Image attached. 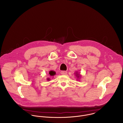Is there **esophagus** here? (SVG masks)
<instances>
[{"label":"esophagus","mask_w":123,"mask_h":123,"mask_svg":"<svg viewBox=\"0 0 123 123\" xmlns=\"http://www.w3.org/2000/svg\"><path fill=\"white\" fill-rule=\"evenodd\" d=\"M61 74H62V75H65L67 74V72L66 71H62L61 72Z\"/></svg>","instance_id":"obj_1"}]
</instances>
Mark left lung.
I'll return each instance as SVG.
<instances>
[{
	"mask_svg": "<svg viewBox=\"0 0 123 123\" xmlns=\"http://www.w3.org/2000/svg\"><path fill=\"white\" fill-rule=\"evenodd\" d=\"M75 76L76 77V78H77V80H79L81 79V78L82 77V75L80 74V73L79 72H76L75 73Z\"/></svg>",
	"mask_w": 123,
	"mask_h": 123,
	"instance_id": "left-lung-1",
	"label": "left lung"
}]
</instances>
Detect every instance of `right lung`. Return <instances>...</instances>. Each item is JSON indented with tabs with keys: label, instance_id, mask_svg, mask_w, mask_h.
Masks as SVG:
<instances>
[{
	"label": "right lung",
	"instance_id": "1",
	"mask_svg": "<svg viewBox=\"0 0 123 123\" xmlns=\"http://www.w3.org/2000/svg\"><path fill=\"white\" fill-rule=\"evenodd\" d=\"M49 74L50 76H54V75H55L56 74V72L55 71H50L49 72ZM47 80L48 81H49V80H50V78H47Z\"/></svg>",
	"mask_w": 123,
	"mask_h": 123
}]
</instances>
